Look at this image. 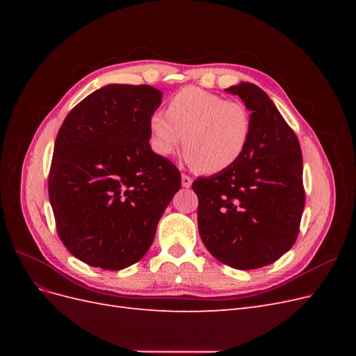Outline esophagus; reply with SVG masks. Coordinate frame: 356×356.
<instances>
[{"label":"esophagus","mask_w":356,"mask_h":356,"mask_svg":"<svg viewBox=\"0 0 356 356\" xmlns=\"http://www.w3.org/2000/svg\"><path fill=\"white\" fill-rule=\"evenodd\" d=\"M181 182H182V187H191V184H193V179L188 177V175H182L181 177Z\"/></svg>","instance_id":"1"}]
</instances>
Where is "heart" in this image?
<instances>
[{
	"label": "heart",
	"instance_id": "1",
	"mask_svg": "<svg viewBox=\"0 0 356 356\" xmlns=\"http://www.w3.org/2000/svg\"><path fill=\"white\" fill-rule=\"evenodd\" d=\"M251 134L252 118L245 104L195 86L172 96L166 114L149 118V144L159 156L174 154L184 138L187 161L208 175L238 163Z\"/></svg>",
	"mask_w": 356,
	"mask_h": 356
}]
</instances>
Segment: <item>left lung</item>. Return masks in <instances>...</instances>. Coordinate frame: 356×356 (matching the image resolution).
Returning a JSON list of instances; mask_svg holds the SVG:
<instances>
[{
	"label": "left lung",
	"mask_w": 356,
	"mask_h": 356,
	"mask_svg": "<svg viewBox=\"0 0 356 356\" xmlns=\"http://www.w3.org/2000/svg\"><path fill=\"white\" fill-rule=\"evenodd\" d=\"M251 111L252 134L241 160L197 178L202 242L222 264L252 270L275 263L294 245L305 209L298 139L273 101L252 83L225 89Z\"/></svg>",
	"instance_id": "obj_1"
}]
</instances>
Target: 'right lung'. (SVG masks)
<instances>
[{
    "label": "right lung",
    "instance_id": "obj_1",
    "mask_svg": "<svg viewBox=\"0 0 356 356\" xmlns=\"http://www.w3.org/2000/svg\"><path fill=\"white\" fill-rule=\"evenodd\" d=\"M161 92L108 84L63 120L53 149L49 199L56 230L80 261L122 270L147 254L181 174L149 147Z\"/></svg>",
    "mask_w": 356,
    "mask_h": 356
}]
</instances>
